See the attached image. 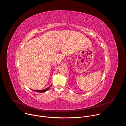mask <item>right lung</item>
<instances>
[{
  "label": "right lung",
  "instance_id": "right-lung-1",
  "mask_svg": "<svg viewBox=\"0 0 126 126\" xmlns=\"http://www.w3.org/2000/svg\"><path fill=\"white\" fill-rule=\"evenodd\" d=\"M50 87H49L48 88H47L45 89L42 90H33V91H35V92H40V93H43V92H45L47 91L49 89V88L50 87Z\"/></svg>",
  "mask_w": 126,
  "mask_h": 126
}]
</instances>
